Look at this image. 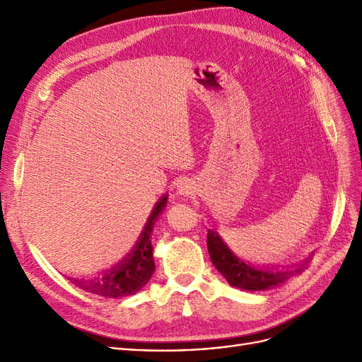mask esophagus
<instances>
[{
  "label": "esophagus",
  "mask_w": 362,
  "mask_h": 362,
  "mask_svg": "<svg viewBox=\"0 0 362 362\" xmlns=\"http://www.w3.org/2000/svg\"><path fill=\"white\" fill-rule=\"evenodd\" d=\"M193 184L189 181V180H184L178 184V193L182 194V196H189L193 193Z\"/></svg>",
  "instance_id": "obj_1"
}]
</instances>
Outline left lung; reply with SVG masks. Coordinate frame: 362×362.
<instances>
[{"mask_svg": "<svg viewBox=\"0 0 362 362\" xmlns=\"http://www.w3.org/2000/svg\"><path fill=\"white\" fill-rule=\"evenodd\" d=\"M206 246L214 267L222 273L229 286L246 291H259L278 287L288 281L296 273L302 272L310 258L294 264L288 269L258 267L249 264L245 259L238 258L234 252L226 246L222 237L214 229H208Z\"/></svg>", "mask_w": 362, "mask_h": 362, "instance_id": "1", "label": "left lung"}]
</instances>
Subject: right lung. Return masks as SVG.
<instances>
[{
    "mask_svg": "<svg viewBox=\"0 0 362 362\" xmlns=\"http://www.w3.org/2000/svg\"><path fill=\"white\" fill-rule=\"evenodd\" d=\"M168 204V193L163 194L152 208V211L145 223L144 231H141L137 243L131 249L129 254L120 259L112 269L103 270L101 275L95 278H69L76 287L83 288L84 291L93 293L103 298L119 299L125 296L136 294L144 288L148 281L151 279L152 273L156 270L154 254H152L151 235L154 229L156 221L160 217L164 206Z\"/></svg>",
    "mask_w": 362,
    "mask_h": 362,
    "instance_id": "obj_1",
    "label": "right lung"
}]
</instances>
